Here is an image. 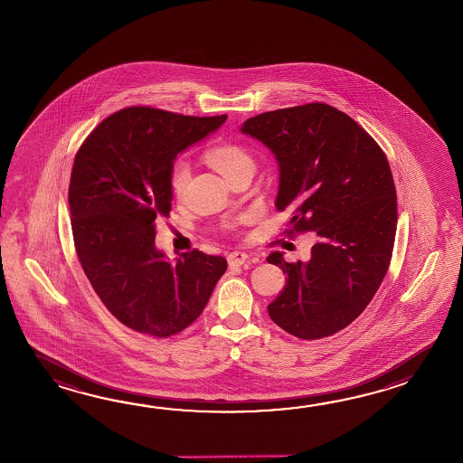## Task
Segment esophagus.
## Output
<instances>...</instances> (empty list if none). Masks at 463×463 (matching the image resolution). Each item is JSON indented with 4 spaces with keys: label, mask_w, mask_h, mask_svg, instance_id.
I'll use <instances>...</instances> for the list:
<instances>
[{
    "label": "esophagus",
    "mask_w": 463,
    "mask_h": 463,
    "mask_svg": "<svg viewBox=\"0 0 463 463\" xmlns=\"http://www.w3.org/2000/svg\"><path fill=\"white\" fill-rule=\"evenodd\" d=\"M246 260H248V255L243 251H233L228 255V265L230 268H240V266L245 265Z\"/></svg>",
    "instance_id": "34e87169"
}]
</instances>
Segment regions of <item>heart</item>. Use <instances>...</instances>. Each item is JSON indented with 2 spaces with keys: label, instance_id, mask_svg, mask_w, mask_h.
<instances>
[{
  "label": "heart",
  "instance_id": "1",
  "mask_svg": "<svg viewBox=\"0 0 463 463\" xmlns=\"http://www.w3.org/2000/svg\"><path fill=\"white\" fill-rule=\"evenodd\" d=\"M205 157H207L208 164L227 180L240 168L253 167V158L250 157V154L246 152L245 148L238 144H232V142H222V144L212 146L208 148ZM188 178H190V167H188L187 162L177 160L170 168V175H168V184L175 195L184 194V190L187 187Z\"/></svg>",
  "mask_w": 463,
  "mask_h": 463
}]
</instances>
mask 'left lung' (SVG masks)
<instances>
[{"label": "left lung", "instance_id": "8db88e82", "mask_svg": "<svg viewBox=\"0 0 463 463\" xmlns=\"http://www.w3.org/2000/svg\"><path fill=\"white\" fill-rule=\"evenodd\" d=\"M241 132L275 154L276 210L291 213L286 233L319 238L306 263L268 256L288 276L268 315L299 339L335 335L364 311L391 265L397 195L387 157L355 120L323 102L260 114Z\"/></svg>", "mask_w": 463, "mask_h": 463}]
</instances>
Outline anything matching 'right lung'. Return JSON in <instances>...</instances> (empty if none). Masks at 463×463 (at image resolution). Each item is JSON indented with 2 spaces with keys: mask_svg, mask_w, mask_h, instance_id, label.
Listing matches in <instances>:
<instances>
[{
  "mask_svg": "<svg viewBox=\"0 0 463 463\" xmlns=\"http://www.w3.org/2000/svg\"><path fill=\"white\" fill-rule=\"evenodd\" d=\"M225 120L122 109L89 134L74 158L70 208L79 261L109 311L140 335L184 331L227 271L223 256L194 250L170 263L156 248V220L172 208L174 160Z\"/></svg>",
  "mask_w": 463,
  "mask_h": 463,
  "instance_id": "right-lung-1",
  "label": "right lung"
}]
</instances>
